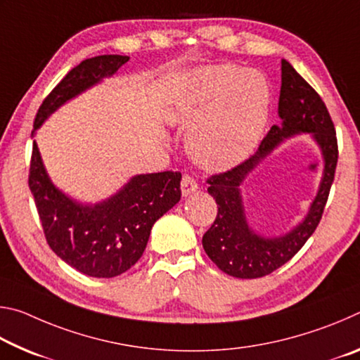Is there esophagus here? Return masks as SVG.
Returning <instances> with one entry per match:
<instances>
[{
	"instance_id": "1",
	"label": "esophagus",
	"mask_w": 360,
	"mask_h": 360,
	"mask_svg": "<svg viewBox=\"0 0 360 360\" xmlns=\"http://www.w3.org/2000/svg\"><path fill=\"white\" fill-rule=\"evenodd\" d=\"M198 188L197 181H195L192 176H182V181H181V191H182V197H188V195H192L195 191Z\"/></svg>"
}]
</instances>
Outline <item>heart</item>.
I'll return each mask as SVG.
<instances>
[{
	"mask_svg": "<svg viewBox=\"0 0 360 360\" xmlns=\"http://www.w3.org/2000/svg\"><path fill=\"white\" fill-rule=\"evenodd\" d=\"M271 90L257 71L210 65L186 77L169 120L188 133L187 152L205 169L224 172L245 162L264 136Z\"/></svg>",
	"mask_w": 360,
	"mask_h": 360,
	"instance_id": "obj_1",
	"label": "heart"
}]
</instances>
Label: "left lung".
I'll return each mask as SVG.
<instances>
[{
  "instance_id": "obj_1",
  "label": "left lung",
  "mask_w": 360,
  "mask_h": 360,
  "mask_svg": "<svg viewBox=\"0 0 360 360\" xmlns=\"http://www.w3.org/2000/svg\"><path fill=\"white\" fill-rule=\"evenodd\" d=\"M278 115L281 124L271 127L252 157L230 172L208 179V192L217 203V217L203 235V249L219 270L235 278L254 279L270 275L294 257L318 227L333 182L338 146L330 114L316 90L288 60L281 62ZM303 132L312 136L323 157L319 192L307 216L295 228L283 236L265 237L247 221L240 186L279 143Z\"/></svg>"
}]
</instances>
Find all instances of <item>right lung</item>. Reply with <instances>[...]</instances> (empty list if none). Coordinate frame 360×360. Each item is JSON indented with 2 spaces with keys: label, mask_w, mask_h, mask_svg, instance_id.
I'll use <instances>...</instances> for the list:
<instances>
[{
  "label": "right lung",
  "mask_w": 360,
  "mask_h": 360,
  "mask_svg": "<svg viewBox=\"0 0 360 360\" xmlns=\"http://www.w3.org/2000/svg\"><path fill=\"white\" fill-rule=\"evenodd\" d=\"M127 56H98L84 60L42 101L36 130L85 90L112 77ZM28 186L53 252L77 271L94 278H114L136 264L149 241L152 225L181 200V173L135 174L111 197L82 203L53 184L33 139Z\"/></svg>",
  "instance_id": "add662e5"
}]
</instances>
